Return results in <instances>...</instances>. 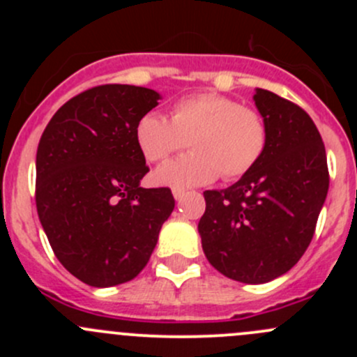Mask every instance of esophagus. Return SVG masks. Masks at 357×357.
Listing matches in <instances>:
<instances>
[{"label":"esophagus","mask_w":357,"mask_h":357,"mask_svg":"<svg viewBox=\"0 0 357 357\" xmlns=\"http://www.w3.org/2000/svg\"><path fill=\"white\" fill-rule=\"evenodd\" d=\"M172 195H174V199L179 202V200L185 199L186 190H185V188H172Z\"/></svg>","instance_id":"obj_1"}]
</instances>
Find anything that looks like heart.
Masks as SVG:
<instances>
[{"label": "heart", "instance_id": "obj_1", "mask_svg": "<svg viewBox=\"0 0 357 357\" xmlns=\"http://www.w3.org/2000/svg\"><path fill=\"white\" fill-rule=\"evenodd\" d=\"M138 149L146 160L160 162L185 149L193 152L165 162L153 172L158 185L200 186L221 174L236 179L259 162L268 142L264 119L255 110L214 93L186 96L171 107V121L149 112L135 129Z\"/></svg>", "mask_w": 357, "mask_h": 357}]
</instances>
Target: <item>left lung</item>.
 Returning a JSON list of instances; mask_svg holds the SVG:
<instances>
[{"label": "left lung", "mask_w": 357, "mask_h": 357, "mask_svg": "<svg viewBox=\"0 0 357 357\" xmlns=\"http://www.w3.org/2000/svg\"><path fill=\"white\" fill-rule=\"evenodd\" d=\"M254 102L268 128L264 153L235 185L204 192L199 233L219 273L261 285L290 271L309 247L330 179L312 119L268 89H255Z\"/></svg>", "instance_id": "1"}]
</instances>
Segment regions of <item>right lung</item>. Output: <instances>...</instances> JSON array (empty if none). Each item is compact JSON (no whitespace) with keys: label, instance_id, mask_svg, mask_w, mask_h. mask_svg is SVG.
<instances>
[{"label":"right lung","instance_id":"1","mask_svg":"<svg viewBox=\"0 0 357 357\" xmlns=\"http://www.w3.org/2000/svg\"><path fill=\"white\" fill-rule=\"evenodd\" d=\"M162 96L105 84L60 107L36 153V207L56 259L105 289L142 273L174 208L169 188H142L149 172L135 129Z\"/></svg>","mask_w":357,"mask_h":357}]
</instances>
